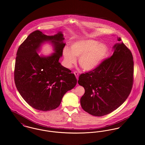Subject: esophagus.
<instances>
[{
  "instance_id": "1",
  "label": "esophagus",
  "mask_w": 145,
  "mask_h": 145,
  "mask_svg": "<svg viewBox=\"0 0 145 145\" xmlns=\"http://www.w3.org/2000/svg\"><path fill=\"white\" fill-rule=\"evenodd\" d=\"M74 74H75V75L76 76V78L78 80V73L77 71H74Z\"/></svg>"
}]
</instances>
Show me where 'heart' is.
<instances>
[{
    "instance_id": "b5f03b06",
    "label": "heart",
    "mask_w": 145,
    "mask_h": 145,
    "mask_svg": "<svg viewBox=\"0 0 145 145\" xmlns=\"http://www.w3.org/2000/svg\"><path fill=\"white\" fill-rule=\"evenodd\" d=\"M108 54L106 44L91 40H81L72 43L70 51L67 47L63 50V55L66 66L71 68L79 57L80 66L85 71H91L97 68Z\"/></svg>"
}]
</instances>
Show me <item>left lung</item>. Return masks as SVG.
Instances as JSON below:
<instances>
[{
    "label": "left lung",
    "mask_w": 145,
    "mask_h": 145,
    "mask_svg": "<svg viewBox=\"0 0 145 145\" xmlns=\"http://www.w3.org/2000/svg\"><path fill=\"white\" fill-rule=\"evenodd\" d=\"M120 42L111 57L93 70L81 74L78 84L85 93L80 100L84 110L95 116L113 112L126 100L134 81V61L129 49Z\"/></svg>",
    "instance_id": "obj_1"
}]
</instances>
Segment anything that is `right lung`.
Returning a JSON list of instances; mask_svg holds the SVG:
<instances>
[{
    "label": "right lung",
    "mask_w": 145,
    "mask_h": 145,
    "mask_svg": "<svg viewBox=\"0 0 145 145\" xmlns=\"http://www.w3.org/2000/svg\"><path fill=\"white\" fill-rule=\"evenodd\" d=\"M64 39L61 32L48 36L35 31L18 47L14 71L16 87L23 99L35 109H56L64 95L77 84L75 75L59 62L65 45ZM45 41L53 44L55 53L40 56L37 51Z\"/></svg>",
    "instance_id": "right-lung-1"
}]
</instances>
